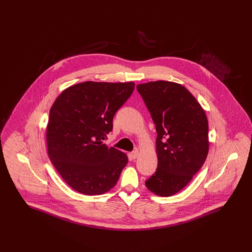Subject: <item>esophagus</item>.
Instances as JSON below:
<instances>
[{
  "instance_id": "1",
  "label": "esophagus",
  "mask_w": 252,
  "mask_h": 252,
  "mask_svg": "<svg viewBox=\"0 0 252 252\" xmlns=\"http://www.w3.org/2000/svg\"><path fill=\"white\" fill-rule=\"evenodd\" d=\"M140 155V152H139V150L138 149H135L134 151H132L131 152V156L133 158H137Z\"/></svg>"
}]
</instances>
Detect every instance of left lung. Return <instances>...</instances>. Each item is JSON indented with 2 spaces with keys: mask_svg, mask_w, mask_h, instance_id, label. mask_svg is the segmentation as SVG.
<instances>
[{
  "mask_svg": "<svg viewBox=\"0 0 252 252\" xmlns=\"http://www.w3.org/2000/svg\"><path fill=\"white\" fill-rule=\"evenodd\" d=\"M156 125L158 168L145 181L148 190L171 196L183 189L209 152V126L203 108L183 86L154 81L137 86Z\"/></svg>",
  "mask_w": 252,
  "mask_h": 252,
  "instance_id": "obj_1",
  "label": "left lung"
}]
</instances>
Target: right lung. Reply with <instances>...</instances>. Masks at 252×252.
I'll return each mask as SVG.
<instances>
[{
  "label": "right lung",
  "mask_w": 252,
  "mask_h": 252,
  "mask_svg": "<svg viewBox=\"0 0 252 252\" xmlns=\"http://www.w3.org/2000/svg\"><path fill=\"white\" fill-rule=\"evenodd\" d=\"M134 88V82L87 81L69 87L53 104L46 130L49 158L73 190L96 195L117 183L128 158L103 140Z\"/></svg>",
  "instance_id": "add662e5"
}]
</instances>
